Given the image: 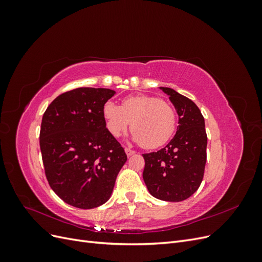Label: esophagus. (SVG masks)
Wrapping results in <instances>:
<instances>
[{
    "label": "esophagus",
    "mask_w": 262,
    "mask_h": 262,
    "mask_svg": "<svg viewBox=\"0 0 262 262\" xmlns=\"http://www.w3.org/2000/svg\"><path fill=\"white\" fill-rule=\"evenodd\" d=\"M124 150H125V154L128 155V156H131V155H133L134 153H136L133 149H131V148H129V147H125Z\"/></svg>",
    "instance_id": "esophagus-1"
}]
</instances>
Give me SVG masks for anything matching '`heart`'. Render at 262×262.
I'll use <instances>...</instances> for the list:
<instances>
[{"label": "heart", "mask_w": 262, "mask_h": 262, "mask_svg": "<svg viewBox=\"0 0 262 262\" xmlns=\"http://www.w3.org/2000/svg\"><path fill=\"white\" fill-rule=\"evenodd\" d=\"M106 126L119 138L131 124L132 140L145 148L164 145L176 129V113L167 102L147 95L125 98L121 107L107 101L104 105Z\"/></svg>", "instance_id": "b5f03b06"}]
</instances>
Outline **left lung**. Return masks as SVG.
<instances>
[{
	"label": "left lung",
	"mask_w": 262,
	"mask_h": 262,
	"mask_svg": "<svg viewBox=\"0 0 262 262\" xmlns=\"http://www.w3.org/2000/svg\"><path fill=\"white\" fill-rule=\"evenodd\" d=\"M178 114V128L169 143L157 152L143 154V179L157 199L179 202L200 187L207 163L208 137L204 118L194 102L169 87H160Z\"/></svg>",
	"instance_id": "8db88e82"
}]
</instances>
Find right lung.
<instances>
[{"instance_id": "1", "label": "right lung", "mask_w": 262, "mask_h": 262, "mask_svg": "<svg viewBox=\"0 0 262 262\" xmlns=\"http://www.w3.org/2000/svg\"><path fill=\"white\" fill-rule=\"evenodd\" d=\"M116 94L80 87L61 94L47 108L40 149L47 180L66 203L94 209L108 201L126 162L120 143L106 128L104 105Z\"/></svg>"}]
</instances>
